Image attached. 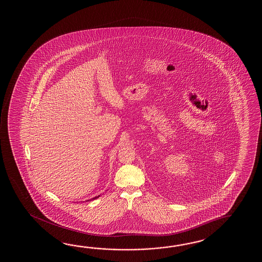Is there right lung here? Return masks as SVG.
Wrapping results in <instances>:
<instances>
[{"instance_id":"add662e5","label":"right lung","mask_w":262,"mask_h":262,"mask_svg":"<svg viewBox=\"0 0 262 262\" xmlns=\"http://www.w3.org/2000/svg\"><path fill=\"white\" fill-rule=\"evenodd\" d=\"M97 198H99V195H98V196H95V198H93L92 200H95V199H97Z\"/></svg>"}]
</instances>
